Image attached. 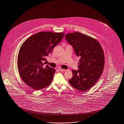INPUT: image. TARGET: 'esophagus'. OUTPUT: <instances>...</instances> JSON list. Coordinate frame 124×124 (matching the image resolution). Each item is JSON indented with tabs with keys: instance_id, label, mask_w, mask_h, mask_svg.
Here are the masks:
<instances>
[{
	"instance_id": "obj_1",
	"label": "esophagus",
	"mask_w": 124,
	"mask_h": 124,
	"mask_svg": "<svg viewBox=\"0 0 124 124\" xmlns=\"http://www.w3.org/2000/svg\"><path fill=\"white\" fill-rule=\"evenodd\" d=\"M60 71L61 72H65L66 71V70H64V69H60Z\"/></svg>"
}]
</instances>
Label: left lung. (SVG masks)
Here are the masks:
<instances>
[{"mask_svg":"<svg viewBox=\"0 0 124 124\" xmlns=\"http://www.w3.org/2000/svg\"><path fill=\"white\" fill-rule=\"evenodd\" d=\"M67 42L80 56L78 70H72L70 85L80 91L91 89L102 74L104 65L103 51L99 42L93 38L80 32L65 35Z\"/></svg>","mask_w":124,"mask_h":124,"instance_id":"obj_1","label":"left lung"}]
</instances>
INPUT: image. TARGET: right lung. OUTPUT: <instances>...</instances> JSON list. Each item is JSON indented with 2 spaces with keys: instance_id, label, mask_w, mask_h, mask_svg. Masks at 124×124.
I'll return each instance as SVG.
<instances>
[{
  "instance_id": "right-lung-1",
  "label": "right lung",
  "mask_w": 124,
  "mask_h": 124,
  "mask_svg": "<svg viewBox=\"0 0 124 124\" xmlns=\"http://www.w3.org/2000/svg\"><path fill=\"white\" fill-rule=\"evenodd\" d=\"M64 32L41 31L29 37L21 46L18 56L19 74L26 84L35 90L48 86L55 71L44 61L62 40Z\"/></svg>"
}]
</instances>
